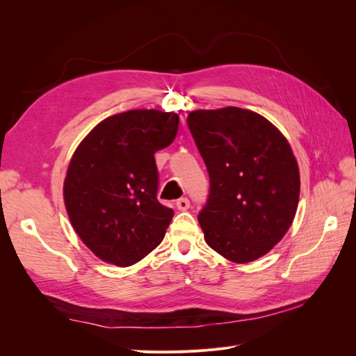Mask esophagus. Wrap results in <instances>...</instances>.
I'll use <instances>...</instances> for the list:
<instances>
[{
  "label": "esophagus",
  "mask_w": 356,
  "mask_h": 356,
  "mask_svg": "<svg viewBox=\"0 0 356 356\" xmlns=\"http://www.w3.org/2000/svg\"><path fill=\"white\" fill-rule=\"evenodd\" d=\"M190 208V200L188 199H186V197H182V199H178L177 200V209L178 211H187Z\"/></svg>",
  "instance_id": "1"
}]
</instances>
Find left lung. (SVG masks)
<instances>
[{
  "mask_svg": "<svg viewBox=\"0 0 356 356\" xmlns=\"http://www.w3.org/2000/svg\"><path fill=\"white\" fill-rule=\"evenodd\" d=\"M187 123L211 181L197 217L204 241L238 264L266 255L298 207L300 170L288 139L266 117L238 106L191 111Z\"/></svg>",
  "mask_w": 356,
  "mask_h": 356,
  "instance_id": "1",
  "label": "left lung"
}]
</instances>
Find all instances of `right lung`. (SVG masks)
I'll list each match as a JSON object with an SVG mask.
<instances>
[{"label": "right lung", "instance_id": "1", "mask_svg": "<svg viewBox=\"0 0 356 356\" xmlns=\"http://www.w3.org/2000/svg\"><path fill=\"white\" fill-rule=\"evenodd\" d=\"M177 113L132 110L96 124L75 148L63 181L72 229L99 260L132 266L163 241L174 211L157 195L154 153L178 132Z\"/></svg>", "mask_w": 356, "mask_h": 356}]
</instances>
